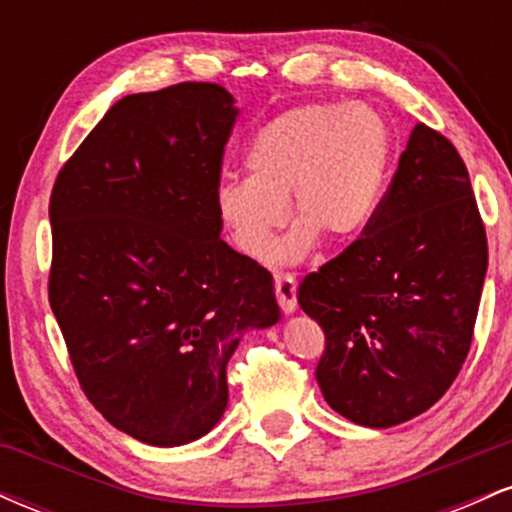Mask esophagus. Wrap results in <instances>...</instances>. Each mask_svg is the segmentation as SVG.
<instances>
[{"instance_id": "esophagus-1", "label": "esophagus", "mask_w": 512, "mask_h": 512, "mask_svg": "<svg viewBox=\"0 0 512 512\" xmlns=\"http://www.w3.org/2000/svg\"><path fill=\"white\" fill-rule=\"evenodd\" d=\"M274 293L276 303L284 313H293L296 310V279L291 274H279L274 279Z\"/></svg>"}]
</instances>
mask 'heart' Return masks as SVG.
I'll return each mask as SVG.
<instances>
[{"label": "heart", "mask_w": 512, "mask_h": 512, "mask_svg": "<svg viewBox=\"0 0 512 512\" xmlns=\"http://www.w3.org/2000/svg\"><path fill=\"white\" fill-rule=\"evenodd\" d=\"M390 158V125L370 105H298L257 129L245 151L250 175L216 187V211L243 255L267 260L289 202L298 223L276 255L303 260L317 238L344 245L366 231Z\"/></svg>", "instance_id": "1"}]
</instances>
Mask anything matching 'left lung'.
<instances>
[{
    "label": "left lung",
    "mask_w": 512,
    "mask_h": 512,
    "mask_svg": "<svg viewBox=\"0 0 512 512\" xmlns=\"http://www.w3.org/2000/svg\"><path fill=\"white\" fill-rule=\"evenodd\" d=\"M486 264L467 166L419 122L363 236L298 286L325 332L315 378L327 404L370 428L431 409L469 354Z\"/></svg>",
    "instance_id": "1"
}]
</instances>
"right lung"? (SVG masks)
Wrapping results in <instances>:
<instances>
[{
    "mask_svg": "<svg viewBox=\"0 0 512 512\" xmlns=\"http://www.w3.org/2000/svg\"><path fill=\"white\" fill-rule=\"evenodd\" d=\"M238 110L219 84L122 98L57 173L50 308L81 390L142 443L202 438L245 330L279 320L272 274L221 240Z\"/></svg>",
    "mask_w": 512,
    "mask_h": 512,
    "instance_id": "1",
    "label": "right lung"
}]
</instances>
